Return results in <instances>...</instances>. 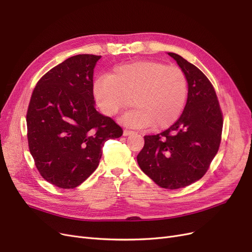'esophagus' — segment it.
Segmentation results:
<instances>
[{
    "mask_svg": "<svg viewBox=\"0 0 252 252\" xmlns=\"http://www.w3.org/2000/svg\"><path fill=\"white\" fill-rule=\"evenodd\" d=\"M134 133H135L134 130H130V129H127V128L124 129V136H128V135L134 134Z\"/></svg>",
    "mask_w": 252,
    "mask_h": 252,
    "instance_id": "1",
    "label": "esophagus"
}]
</instances>
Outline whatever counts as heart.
<instances>
[{"label": "heart", "instance_id": "heart-1", "mask_svg": "<svg viewBox=\"0 0 252 252\" xmlns=\"http://www.w3.org/2000/svg\"><path fill=\"white\" fill-rule=\"evenodd\" d=\"M94 99L102 111L112 116L130 105L124 122L135 127L171 126L180 117L188 99V78L176 65L158 61L119 64L111 75L94 83Z\"/></svg>", "mask_w": 252, "mask_h": 252}]
</instances>
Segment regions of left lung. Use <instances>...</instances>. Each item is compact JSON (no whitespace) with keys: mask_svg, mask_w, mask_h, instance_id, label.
<instances>
[{"mask_svg":"<svg viewBox=\"0 0 252 252\" xmlns=\"http://www.w3.org/2000/svg\"><path fill=\"white\" fill-rule=\"evenodd\" d=\"M187 75L188 102L178 120L158 135L144 136L139 167L158 187L177 189L201 179L220 149L223 117L206 75L179 54L169 52Z\"/></svg>","mask_w":252,"mask_h":252,"instance_id":"left-lung-1","label":"left lung"}]
</instances>
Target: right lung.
<instances>
[{
  "instance_id": "obj_1",
  "label": "right lung",
  "mask_w": 252,
  "mask_h": 252,
  "mask_svg": "<svg viewBox=\"0 0 252 252\" xmlns=\"http://www.w3.org/2000/svg\"><path fill=\"white\" fill-rule=\"evenodd\" d=\"M101 56L78 54L49 70L32 91L28 143L42 178L75 189L99 166L105 142L124 130L95 110L94 69Z\"/></svg>"
}]
</instances>
